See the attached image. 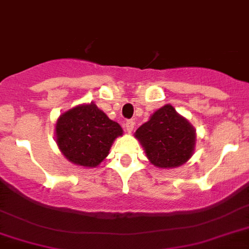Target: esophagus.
<instances>
[{"label":"esophagus","instance_id":"obj_1","mask_svg":"<svg viewBox=\"0 0 249 249\" xmlns=\"http://www.w3.org/2000/svg\"><path fill=\"white\" fill-rule=\"evenodd\" d=\"M134 121L133 120H126V123H125V130L128 131L129 134H130L131 131H133V129H134Z\"/></svg>","mask_w":249,"mask_h":249}]
</instances>
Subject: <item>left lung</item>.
<instances>
[{
	"label": "left lung",
	"instance_id": "8db88e82",
	"mask_svg": "<svg viewBox=\"0 0 249 249\" xmlns=\"http://www.w3.org/2000/svg\"><path fill=\"white\" fill-rule=\"evenodd\" d=\"M145 156L159 169H174L195 153L196 129L170 104L156 110L135 131Z\"/></svg>",
	"mask_w": 249,
	"mask_h": 249
}]
</instances>
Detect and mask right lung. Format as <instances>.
I'll use <instances>...</instances> for the list:
<instances>
[{"label": "right lung", "mask_w": 249, "mask_h": 249, "mask_svg": "<svg viewBox=\"0 0 249 249\" xmlns=\"http://www.w3.org/2000/svg\"><path fill=\"white\" fill-rule=\"evenodd\" d=\"M121 135L120 125L107 118L93 102L62 112L54 126L58 149L68 161L83 167L98 166Z\"/></svg>", "instance_id": "1"}]
</instances>
